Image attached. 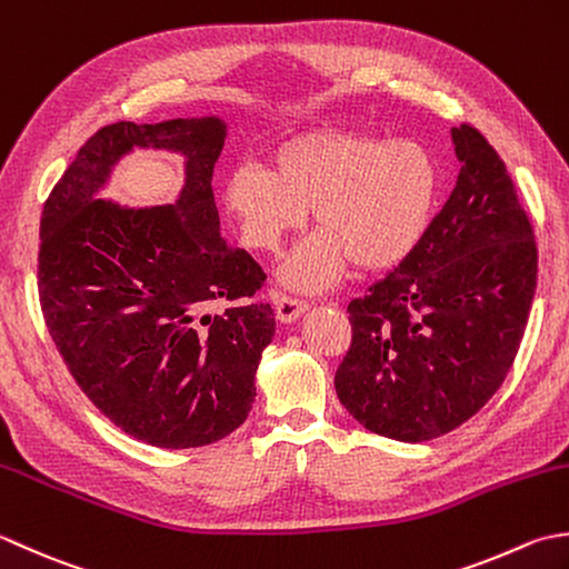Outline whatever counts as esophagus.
I'll list each match as a JSON object with an SVG mask.
<instances>
[{
	"mask_svg": "<svg viewBox=\"0 0 569 569\" xmlns=\"http://www.w3.org/2000/svg\"><path fill=\"white\" fill-rule=\"evenodd\" d=\"M272 301H274L277 319L284 321V323L297 321L309 309L307 301L295 299V297H287V295H280V292H272Z\"/></svg>",
	"mask_w": 569,
	"mask_h": 569,
	"instance_id": "obj_1",
	"label": "esophagus"
}]
</instances>
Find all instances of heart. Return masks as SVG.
Instances as JSON below:
<instances>
[{
  "label": "heart",
  "instance_id": "obj_1",
  "mask_svg": "<svg viewBox=\"0 0 569 569\" xmlns=\"http://www.w3.org/2000/svg\"><path fill=\"white\" fill-rule=\"evenodd\" d=\"M435 157L412 139L356 130H309L274 149L272 167L240 164L223 183V206L242 246L277 252L307 223L319 228L284 262L282 282L323 292L353 260L361 270L400 262L432 220Z\"/></svg>",
  "mask_w": 569,
  "mask_h": 569
}]
</instances>
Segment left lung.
<instances>
[{
  "label": "left lung",
  "mask_w": 569,
  "mask_h": 569,
  "mask_svg": "<svg viewBox=\"0 0 569 569\" xmlns=\"http://www.w3.org/2000/svg\"><path fill=\"white\" fill-rule=\"evenodd\" d=\"M451 191L396 270L349 305L341 405L366 430L427 442L501 388L536 295L538 248L503 159L471 124L451 127Z\"/></svg>",
  "instance_id": "obj_1"
}]
</instances>
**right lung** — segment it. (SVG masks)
Instances as JSON below:
<instances>
[{
  "label": "right lung",
  "mask_w": 569,
  "mask_h": 569,
  "mask_svg": "<svg viewBox=\"0 0 569 569\" xmlns=\"http://www.w3.org/2000/svg\"><path fill=\"white\" fill-rule=\"evenodd\" d=\"M223 144L220 118L114 122L78 149L43 203L46 327L90 402L152 447H203L238 430L274 336L270 305H233L258 292L264 272L220 238L211 179ZM134 146L188 159L177 202L127 209L97 199ZM218 298L231 307L208 316Z\"/></svg>",
  "instance_id": "add662e5"
}]
</instances>
